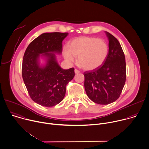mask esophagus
<instances>
[{
	"mask_svg": "<svg viewBox=\"0 0 149 149\" xmlns=\"http://www.w3.org/2000/svg\"><path fill=\"white\" fill-rule=\"evenodd\" d=\"M74 72H75V74H79V73L80 72H79V70H77V69H75Z\"/></svg>",
	"mask_w": 149,
	"mask_h": 149,
	"instance_id": "1",
	"label": "esophagus"
}]
</instances>
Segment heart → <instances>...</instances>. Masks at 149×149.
Segmentation results:
<instances>
[{
  "mask_svg": "<svg viewBox=\"0 0 149 149\" xmlns=\"http://www.w3.org/2000/svg\"><path fill=\"white\" fill-rule=\"evenodd\" d=\"M109 53V45L104 39L91 37H81L71 40L68 48L64 47L63 54L69 63L74 61L85 70H93L100 67L106 60Z\"/></svg>",
  "mask_w": 149,
  "mask_h": 149,
  "instance_id": "b5f03b06",
  "label": "heart"
}]
</instances>
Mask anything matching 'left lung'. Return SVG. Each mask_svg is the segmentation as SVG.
I'll use <instances>...</instances> for the list:
<instances>
[{
	"label": "left lung",
	"mask_w": 149,
	"mask_h": 149,
	"mask_svg": "<svg viewBox=\"0 0 149 149\" xmlns=\"http://www.w3.org/2000/svg\"><path fill=\"white\" fill-rule=\"evenodd\" d=\"M109 40L108 57L100 67L84 73L87 96L93 102L108 105L119 97L126 81V61L118 40L105 31Z\"/></svg>",
	"instance_id": "left-lung-1"
}]
</instances>
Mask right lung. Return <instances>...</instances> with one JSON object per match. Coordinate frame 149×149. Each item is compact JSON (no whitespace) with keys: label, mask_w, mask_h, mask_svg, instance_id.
<instances>
[{"label":"right lung","mask_w":149,"mask_h":149,"mask_svg":"<svg viewBox=\"0 0 149 149\" xmlns=\"http://www.w3.org/2000/svg\"><path fill=\"white\" fill-rule=\"evenodd\" d=\"M68 33H44L28 45L22 64V77L31 100L45 107L55 106L65 96L66 85L74 75V68L63 69L56 54H61L63 41ZM45 59L44 65L39 59Z\"/></svg>","instance_id":"add662e5"}]
</instances>
